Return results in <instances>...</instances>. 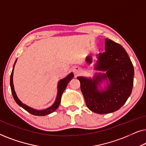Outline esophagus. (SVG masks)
I'll return each mask as SVG.
<instances>
[{
	"instance_id": "34e87169",
	"label": "esophagus",
	"mask_w": 146,
	"mask_h": 146,
	"mask_svg": "<svg viewBox=\"0 0 146 146\" xmlns=\"http://www.w3.org/2000/svg\"><path fill=\"white\" fill-rule=\"evenodd\" d=\"M80 70L79 68H78V67L75 68V69H74V72H75V74H78L79 73Z\"/></svg>"
}]
</instances>
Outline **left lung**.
Here are the masks:
<instances>
[{"label":"left lung","mask_w":146,"mask_h":146,"mask_svg":"<svg viewBox=\"0 0 146 146\" xmlns=\"http://www.w3.org/2000/svg\"><path fill=\"white\" fill-rule=\"evenodd\" d=\"M94 69L100 72L92 78L77 77L87 107L100 114L117 111L128 99L133 84L134 70L126 51L106 38L105 52L96 55Z\"/></svg>","instance_id":"obj_1"}]
</instances>
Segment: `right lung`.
I'll return each mask as SVG.
<instances>
[{
	"mask_svg": "<svg viewBox=\"0 0 146 146\" xmlns=\"http://www.w3.org/2000/svg\"><path fill=\"white\" fill-rule=\"evenodd\" d=\"M17 59L16 60L14 64L13 71H12V73L11 75V80H10V84H11V92H12V94H13V98L14 99H15L16 102H17L20 106L25 109V110H27L28 112L31 113L32 114L35 115L44 116V115H48L50 113L54 112V111L56 110L58 108L60 104L62 95L64 91L65 90L69 82L74 77L73 72L70 73L68 75H67V76H66L62 79L58 81V86H57V90H58L57 96H56V100L54 102L53 104L51 106L48 108H46L44 110H36V109L30 107L29 106L26 105L24 103L22 102L19 100V98H18L17 94L15 92V88H14V84H13V73H14V68H15V66L16 62H17Z\"/></svg>",
	"mask_w": 146,
	"mask_h": 146,
	"instance_id": "obj_1",
	"label": "right lung"
}]
</instances>
